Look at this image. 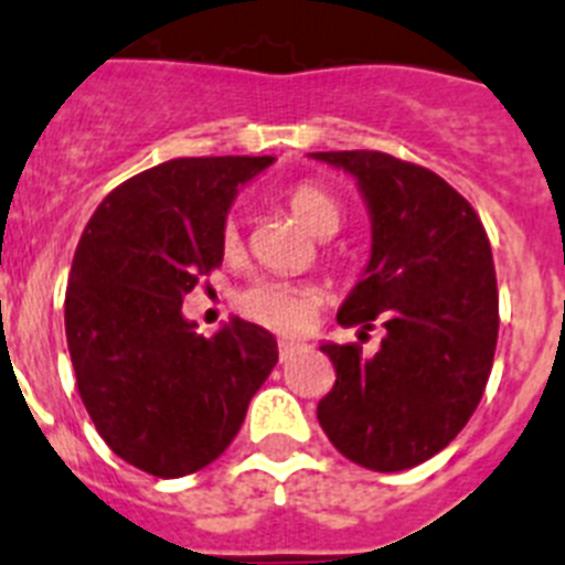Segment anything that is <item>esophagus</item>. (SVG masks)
I'll list each match as a JSON object with an SVG mask.
<instances>
[{
  "label": "esophagus",
  "instance_id": "esophagus-1",
  "mask_svg": "<svg viewBox=\"0 0 565 565\" xmlns=\"http://www.w3.org/2000/svg\"><path fill=\"white\" fill-rule=\"evenodd\" d=\"M298 350H303V343L287 341V338H281V341H278V358H281V361H287V358H292Z\"/></svg>",
  "mask_w": 565,
  "mask_h": 565
}]
</instances>
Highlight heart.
Segmentation results:
<instances>
[{
    "label": "heart",
    "mask_w": 565,
    "mask_h": 565,
    "mask_svg": "<svg viewBox=\"0 0 565 565\" xmlns=\"http://www.w3.org/2000/svg\"><path fill=\"white\" fill-rule=\"evenodd\" d=\"M287 207L312 235L338 233L343 222V210L335 195L327 193L318 184H296L287 193ZM238 247H242L238 224H235V218H227L222 227V249L227 255H235ZM321 301L323 292L316 284L273 281V278L249 284L238 296V307H242L244 316L278 332L307 330Z\"/></svg>",
    "instance_id": "b5f03b06"
}]
</instances>
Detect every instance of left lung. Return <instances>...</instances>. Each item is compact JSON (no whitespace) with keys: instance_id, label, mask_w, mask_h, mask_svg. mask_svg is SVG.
Here are the masks:
<instances>
[{"instance_id":"1","label":"left lung","mask_w":565,"mask_h":565,"mask_svg":"<svg viewBox=\"0 0 565 565\" xmlns=\"http://www.w3.org/2000/svg\"><path fill=\"white\" fill-rule=\"evenodd\" d=\"M310 156L358 181L372 222L370 262L338 323L370 330L381 316L386 330L372 358L321 343L335 386L318 424L352 463L412 469L452 444L487 390L500 323L487 230L426 167L377 150Z\"/></svg>"}]
</instances>
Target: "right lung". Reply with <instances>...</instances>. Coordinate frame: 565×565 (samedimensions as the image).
<instances>
[{
    "instance_id": "right-lung-1",
    "label": "right lung",
    "mask_w": 565,
    "mask_h": 565,
    "mask_svg": "<svg viewBox=\"0 0 565 565\" xmlns=\"http://www.w3.org/2000/svg\"><path fill=\"white\" fill-rule=\"evenodd\" d=\"M273 156L173 159L102 201L73 255L65 332L87 415L121 460L181 478L233 444L278 361L273 332L233 318L195 332L181 301L222 264L238 188Z\"/></svg>"
}]
</instances>
